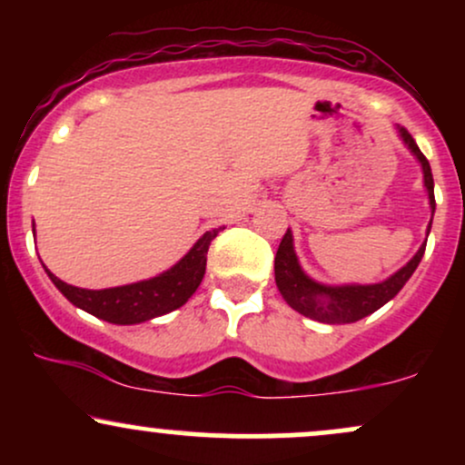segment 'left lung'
<instances>
[{
	"mask_svg": "<svg viewBox=\"0 0 465 465\" xmlns=\"http://www.w3.org/2000/svg\"><path fill=\"white\" fill-rule=\"evenodd\" d=\"M400 140L404 146L409 148L411 154L418 159L421 165V174H424V188L429 194V205H430V223H433L435 214V183H433V173H430L429 159L421 154V151L415 143L413 137L409 135L407 129L396 126ZM426 229V238L430 232ZM426 242L418 249V253L409 260L402 269H398L396 273L389 275L387 280L376 282V284H323V282L312 280L306 271L302 269L300 258L295 253V244H292V232L288 229L282 238L280 249L275 255V284L277 291L282 292L284 302L292 311H297L303 317L314 319L319 323H330V325H343V323H354L359 319L367 317V314L376 312L378 308L385 306L387 302H391L393 297L402 291V286L407 284L409 277L413 275V271L418 269L421 255H424Z\"/></svg>",
	"mask_w": 465,
	"mask_h": 465,
	"instance_id": "8db88e82",
	"label": "left lung"
}]
</instances>
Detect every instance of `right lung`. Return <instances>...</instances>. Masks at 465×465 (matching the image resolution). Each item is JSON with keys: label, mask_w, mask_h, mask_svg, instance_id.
Masks as SVG:
<instances>
[{"label": "right lung", "mask_w": 465, "mask_h": 465, "mask_svg": "<svg viewBox=\"0 0 465 465\" xmlns=\"http://www.w3.org/2000/svg\"><path fill=\"white\" fill-rule=\"evenodd\" d=\"M218 232L221 229H212V232L203 233L192 244L188 253L177 264L170 266L168 271L151 277V280L133 282V284L89 291V288H78L58 280L47 269L45 273L52 280V284L80 311L115 325L143 323L151 322L154 317L177 311L194 295L203 275H205L207 249H210L212 240L218 236Z\"/></svg>", "instance_id": "1"}]
</instances>
